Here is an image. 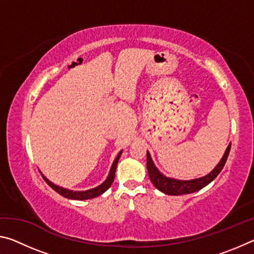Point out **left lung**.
Wrapping results in <instances>:
<instances>
[{"mask_svg": "<svg viewBox=\"0 0 254 254\" xmlns=\"http://www.w3.org/2000/svg\"><path fill=\"white\" fill-rule=\"evenodd\" d=\"M230 150L231 144H229V147H227L224 156L221 159V161L217 163V166L215 167L208 175L191 180H178L163 176L160 171L157 169V167L154 166L152 159L150 157V153L147 151V169L149 173L150 180H151L157 189H159V190L162 192H165L167 195L177 196L191 194V192H195L197 190H199V189L204 188L205 186H207L209 183H212L213 180L217 177V175L221 173L223 167L225 165L227 157H229Z\"/></svg>", "mask_w": 254, "mask_h": 254, "instance_id": "1", "label": "left lung"}]
</instances>
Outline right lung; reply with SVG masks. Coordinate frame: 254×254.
<instances>
[{
    "label": "right lung",
    "mask_w": 254,
    "mask_h": 254,
    "mask_svg": "<svg viewBox=\"0 0 254 254\" xmlns=\"http://www.w3.org/2000/svg\"><path fill=\"white\" fill-rule=\"evenodd\" d=\"M122 151H120V153L118 154V157L115 158V160L113 162V165L111 167V170H110V174L107 176V178L104 183L100 186H97L93 189H89V190H85V191H72V190H68V189H65L63 187H59L57 185L53 184L51 182H49L48 179H47L44 175H42V177L46 180V183L49 185V186L58 192L59 195H62L64 197H66V198H69V199H77V200H85V199H91L94 198V197H97L102 195L103 192L106 191L107 189L111 187L112 183H113L114 177H115V170H117V166H118V162H119V159L120 156H121Z\"/></svg>",
    "instance_id": "add662e5"
}]
</instances>
